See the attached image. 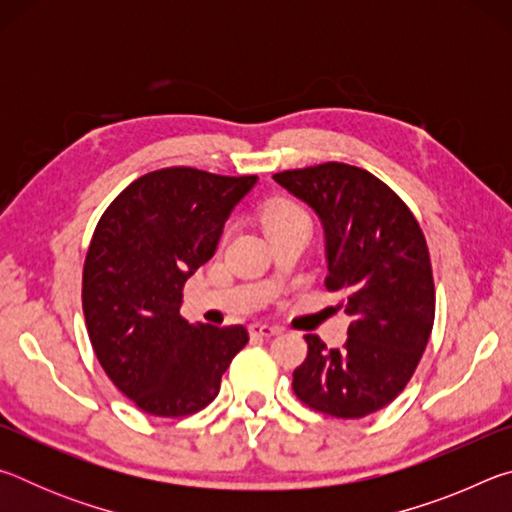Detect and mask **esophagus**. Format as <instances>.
<instances>
[{
  "label": "esophagus",
  "mask_w": 512,
  "mask_h": 512,
  "mask_svg": "<svg viewBox=\"0 0 512 512\" xmlns=\"http://www.w3.org/2000/svg\"><path fill=\"white\" fill-rule=\"evenodd\" d=\"M248 329H250V334H253V336H275V334H280V327L266 325V323H253Z\"/></svg>",
  "instance_id": "esophagus-1"
}]
</instances>
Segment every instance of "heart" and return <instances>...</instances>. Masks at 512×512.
I'll return each instance as SVG.
<instances>
[{
    "instance_id": "b5f03b06",
    "label": "heart",
    "mask_w": 512,
    "mask_h": 512,
    "mask_svg": "<svg viewBox=\"0 0 512 512\" xmlns=\"http://www.w3.org/2000/svg\"><path fill=\"white\" fill-rule=\"evenodd\" d=\"M300 221H309L305 210H302V207L296 203L284 201V198H277V201L268 203L264 207V214H262V223H264V230L268 232V235L280 228H287V225L300 223Z\"/></svg>"
}]
</instances>
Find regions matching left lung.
<instances>
[{"instance_id":"left-lung-1","label":"left lung","mask_w":512,"mask_h":512,"mask_svg":"<svg viewBox=\"0 0 512 512\" xmlns=\"http://www.w3.org/2000/svg\"><path fill=\"white\" fill-rule=\"evenodd\" d=\"M273 180L316 212L327 289L343 291L350 316L341 350L305 336L293 391L320 413L366 418L404 391L427 348L436 314L427 241L400 196L359 167L325 162Z\"/></svg>"}]
</instances>
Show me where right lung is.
Here are the masks:
<instances>
[{
  "label": "right lung",
  "mask_w": 512,
  "mask_h": 512,
  "mask_svg": "<svg viewBox=\"0 0 512 512\" xmlns=\"http://www.w3.org/2000/svg\"><path fill=\"white\" fill-rule=\"evenodd\" d=\"M257 176L192 167L151 171L103 212L83 268V314L97 359L142 411L180 418L219 395L248 343L244 325L180 316L185 282L214 255L223 225Z\"/></svg>",
  "instance_id": "obj_1"
}]
</instances>
